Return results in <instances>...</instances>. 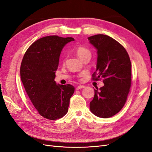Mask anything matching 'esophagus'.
<instances>
[{
  "instance_id": "34e87169",
  "label": "esophagus",
  "mask_w": 152,
  "mask_h": 152,
  "mask_svg": "<svg viewBox=\"0 0 152 152\" xmlns=\"http://www.w3.org/2000/svg\"><path fill=\"white\" fill-rule=\"evenodd\" d=\"M85 86H78V87H77V90H79V89H83V88H85Z\"/></svg>"
}]
</instances>
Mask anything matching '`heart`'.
Segmentation results:
<instances>
[{
  "mask_svg": "<svg viewBox=\"0 0 152 152\" xmlns=\"http://www.w3.org/2000/svg\"><path fill=\"white\" fill-rule=\"evenodd\" d=\"M75 53L80 59L84 58L86 56H88V55H91L90 50L87 49L85 47L81 46V45H79L75 48Z\"/></svg>",
  "mask_w": 152,
  "mask_h": 152,
  "instance_id": "obj_1",
  "label": "heart"
}]
</instances>
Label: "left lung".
<instances>
[{"label": "left lung", "mask_w": 152, "mask_h": 152, "mask_svg": "<svg viewBox=\"0 0 152 152\" xmlns=\"http://www.w3.org/2000/svg\"><path fill=\"white\" fill-rule=\"evenodd\" d=\"M97 50V64L93 80L103 78L104 86L94 89L91 112L100 118H109L125 104L131 84V63L122 45L110 37L98 34L88 37Z\"/></svg>", "instance_id": "1"}]
</instances>
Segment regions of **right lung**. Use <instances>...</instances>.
I'll list each match as a JSON object with an SVG mask.
<instances>
[{"instance_id":"right-lung-1","label":"right lung","mask_w":152,"mask_h":152,"mask_svg":"<svg viewBox=\"0 0 152 152\" xmlns=\"http://www.w3.org/2000/svg\"><path fill=\"white\" fill-rule=\"evenodd\" d=\"M73 40L57 35L39 39L27 49L21 62V79L26 93L40 115L49 120L65 115L74 93L73 86L54 80L61 50Z\"/></svg>"}]
</instances>
